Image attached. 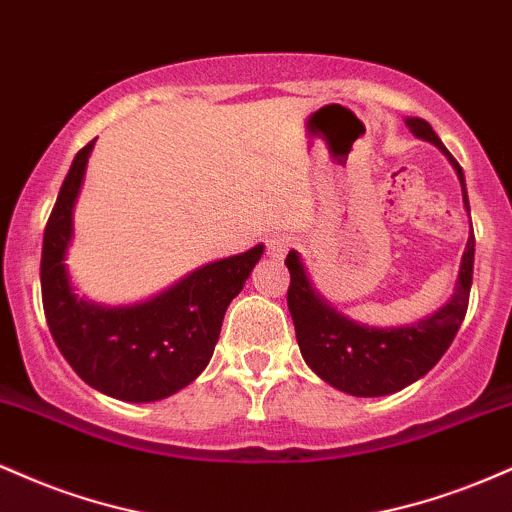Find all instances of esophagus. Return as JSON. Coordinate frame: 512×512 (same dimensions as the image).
<instances>
[{
  "mask_svg": "<svg viewBox=\"0 0 512 512\" xmlns=\"http://www.w3.org/2000/svg\"><path fill=\"white\" fill-rule=\"evenodd\" d=\"M291 248V240L286 236H272L267 240V252L272 257H284Z\"/></svg>",
  "mask_w": 512,
  "mask_h": 512,
  "instance_id": "1",
  "label": "esophagus"
}]
</instances>
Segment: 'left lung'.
Returning a JSON list of instances; mask_svg holds the SVG:
<instances>
[{"instance_id":"left-lung-1","label":"left lung","mask_w":512,"mask_h":512,"mask_svg":"<svg viewBox=\"0 0 512 512\" xmlns=\"http://www.w3.org/2000/svg\"><path fill=\"white\" fill-rule=\"evenodd\" d=\"M416 139L443 151L455 168L462 187V202L469 216L467 185L460 163L445 149L438 134L421 117H404ZM291 272L289 310L296 325V339L310 370L337 390L354 397H383L416 383L443 358L460 330L467 313L474 272V231L469 216V238L464 245L460 272L452 296L436 313L421 317L411 325L370 327L351 320L332 308L310 281L308 269L296 250L286 257Z\"/></svg>"}]
</instances>
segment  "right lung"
<instances>
[{"mask_svg": "<svg viewBox=\"0 0 512 512\" xmlns=\"http://www.w3.org/2000/svg\"><path fill=\"white\" fill-rule=\"evenodd\" d=\"M93 139L74 156L43 238L40 286L57 349L84 383L122 402H158L207 368L228 305L243 291L264 245L202 264L146 301L103 305L79 296L67 269L74 207Z\"/></svg>", "mask_w": 512, "mask_h": 512, "instance_id": "obj_1", "label": "right lung"}]
</instances>
